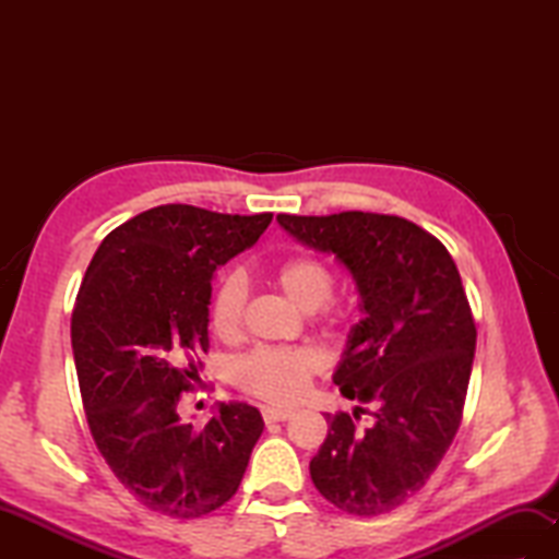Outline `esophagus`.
<instances>
[{
  "label": "esophagus",
  "instance_id": "1",
  "mask_svg": "<svg viewBox=\"0 0 559 559\" xmlns=\"http://www.w3.org/2000/svg\"><path fill=\"white\" fill-rule=\"evenodd\" d=\"M261 415H264L266 423H281V420H288L293 415V408H273V406H266L261 408Z\"/></svg>",
  "mask_w": 559,
  "mask_h": 559
}]
</instances>
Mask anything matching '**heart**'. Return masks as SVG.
I'll return each mask as SVG.
<instances>
[{
  "label": "heart",
  "instance_id": "obj_1",
  "mask_svg": "<svg viewBox=\"0 0 559 559\" xmlns=\"http://www.w3.org/2000/svg\"><path fill=\"white\" fill-rule=\"evenodd\" d=\"M276 286L302 312L324 310L334 293V271L317 257H293L276 269ZM247 288L240 276H225L211 300V329L223 341L240 334ZM322 367L307 346H257L233 362V382L247 394L271 403L298 401Z\"/></svg>",
  "mask_w": 559,
  "mask_h": 559
}]
</instances>
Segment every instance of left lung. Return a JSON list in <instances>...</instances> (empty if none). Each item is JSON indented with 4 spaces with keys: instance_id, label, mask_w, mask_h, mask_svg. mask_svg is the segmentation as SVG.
I'll use <instances>...</instances> for the list:
<instances>
[{
    "instance_id": "1",
    "label": "left lung",
    "mask_w": 559,
    "mask_h": 559,
    "mask_svg": "<svg viewBox=\"0 0 559 559\" xmlns=\"http://www.w3.org/2000/svg\"><path fill=\"white\" fill-rule=\"evenodd\" d=\"M278 225L307 249L334 254L360 295L334 384L372 403L374 423L326 415L310 461L314 488L355 516H379L418 492L454 439L476 355V324L447 247L418 225L382 213L288 216Z\"/></svg>"
}]
</instances>
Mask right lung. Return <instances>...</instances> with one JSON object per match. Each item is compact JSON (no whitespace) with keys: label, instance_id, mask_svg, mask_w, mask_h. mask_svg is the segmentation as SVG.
<instances>
[{"label":"right lung","instance_id":"right-lung-1","mask_svg":"<svg viewBox=\"0 0 559 559\" xmlns=\"http://www.w3.org/2000/svg\"><path fill=\"white\" fill-rule=\"evenodd\" d=\"M271 218L148 209L105 237L83 276L71 314L83 411L117 480L153 512L199 519L223 507L264 432L247 403H218L194 427L180 399L201 382L213 273Z\"/></svg>","mask_w":559,"mask_h":559}]
</instances>
